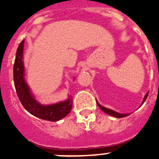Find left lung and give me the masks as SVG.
I'll return each instance as SVG.
<instances>
[{"label": "left lung", "mask_w": 159, "mask_h": 159, "mask_svg": "<svg viewBox=\"0 0 159 159\" xmlns=\"http://www.w3.org/2000/svg\"><path fill=\"white\" fill-rule=\"evenodd\" d=\"M148 94H149V92H147V94H146L145 96H144V98H143V102H142V103H141V105H140V107H141L142 105H143V103H144V102H145L146 99H147V96H148ZM96 102H97V104H98V106H99V107L100 108V109L102 111H104L105 113L108 114V115H110V116H114V117L123 118V117H126V116H129V115H130V114H131V113H130V114L119 113V112L111 110V109H109V108H107V107H105L102 106V105H100L99 103V102H98V101H96Z\"/></svg>", "instance_id": "8db88e82"}]
</instances>
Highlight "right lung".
Segmentation results:
<instances>
[{
    "instance_id": "1",
    "label": "right lung",
    "mask_w": 159,
    "mask_h": 159,
    "mask_svg": "<svg viewBox=\"0 0 159 159\" xmlns=\"http://www.w3.org/2000/svg\"><path fill=\"white\" fill-rule=\"evenodd\" d=\"M24 43L25 40H22L18 46L13 65L14 85L18 98L25 110L32 116L48 121H59L67 116L71 111L72 98L71 95H68L66 100L48 105L41 104L36 100L29 84L25 81L23 61Z\"/></svg>"
}]
</instances>
